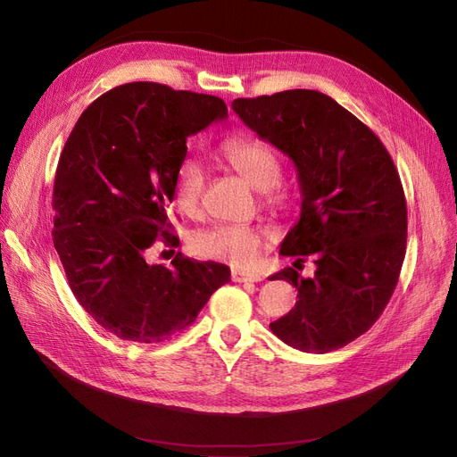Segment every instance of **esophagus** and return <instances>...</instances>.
<instances>
[{
  "label": "esophagus",
  "instance_id": "esophagus-1",
  "mask_svg": "<svg viewBox=\"0 0 457 457\" xmlns=\"http://www.w3.org/2000/svg\"><path fill=\"white\" fill-rule=\"evenodd\" d=\"M231 280L237 284H246V282H262L263 278L260 274H253V272H245V270H231Z\"/></svg>",
  "mask_w": 457,
  "mask_h": 457
}]
</instances>
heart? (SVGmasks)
I'll list each match as a JSON object with an SVG mask.
<instances>
[{"instance_id": "heart-1", "label": "heart", "mask_w": 457, "mask_h": 457, "mask_svg": "<svg viewBox=\"0 0 457 457\" xmlns=\"http://www.w3.org/2000/svg\"><path fill=\"white\" fill-rule=\"evenodd\" d=\"M224 161L239 173L253 188L262 190L269 202L280 197L282 162L276 151L260 137L235 136L226 140L218 149ZM207 173L200 161L187 156L175 170L173 197L175 205L185 214H195L202 207ZM263 243V233L250 226L218 224L200 229L192 235L190 248L195 255L205 260H220L233 265H248Z\"/></svg>"}]
</instances>
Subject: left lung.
<instances>
[{"label": "left lung", "instance_id": "8db88e82", "mask_svg": "<svg viewBox=\"0 0 457 457\" xmlns=\"http://www.w3.org/2000/svg\"><path fill=\"white\" fill-rule=\"evenodd\" d=\"M231 108L293 161L301 218L280 253L301 255L296 263L312 255L315 263L312 278L291 267L270 278L299 291L295 308L270 330L304 353L340 349L379 320L398 284L407 245L398 170L379 137L320 91L235 98Z\"/></svg>", "mask_w": 457, "mask_h": 457}]
</instances>
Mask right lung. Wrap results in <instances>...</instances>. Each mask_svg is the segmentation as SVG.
<instances>
[{
  "mask_svg": "<svg viewBox=\"0 0 457 457\" xmlns=\"http://www.w3.org/2000/svg\"><path fill=\"white\" fill-rule=\"evenodd\" d=\"M228 117L222 98L132 82L84 110L55 171L54 246L76 301L117 338L170 340L190 327L229 269L181 252L171 267L145 250L177 246L168 205L188 136Z\"/></svg>",
  "mask_w": 457,
  "mask_h": 457,
  "instance_id": "1",
  "label": "right lung"
}]
</instances>
